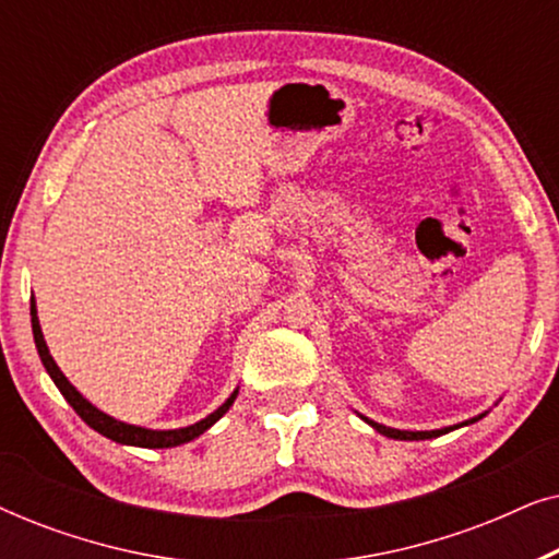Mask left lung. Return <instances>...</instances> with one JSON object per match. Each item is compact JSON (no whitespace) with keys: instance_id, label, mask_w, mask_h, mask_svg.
Wrapping results in <instances>:
<instances>
[{"instance_id":"1","label":"left lung","mask_w":559,"mask_h":559,"mask_svg":"<svg viewBox=\"0 0 559 559\" xmlns=\"http://www.w3.org/2000/svg\"><path fill=\"white\" fill-rule=\"evenodd\" d=\"M366 419V417H364ZM476 419H480V417H473L471 423H476ZM366 423H369L373 430L377 432H381V435H386V438H394V440H430V438H438V435H445V432H450V430H455V427H445V430H425V432H409V430H394V427H386V425H379V423H373V419H366ZM463 425H468V423H463Z\"/></svg>"}]
</instances>
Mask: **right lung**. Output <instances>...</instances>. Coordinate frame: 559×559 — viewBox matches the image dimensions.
<instances>
[{
    "label": "right lung",
    "mask_w": 559,
    "mask_h": 559,
    "mask_svg": "<svg viewBox=\"0 0 559 559\" xmlns=\"http://www.w3.org/2000/svg\"><path fill=\"white\" fill-rule=\"evenodd\" d=\"M29 316H33V335H35V346H37V354H40V361L45 366V371L50 373V379L56 381V386L60 389V394L66 396V402L71 404L75 409V415H79L83 423L88 427H94L96 432H102L104 438H109L114 442H121V445H136V448H175V445H182V442H190L195 440L198 435H203L209 430L211 425H216L221 417L226 415L228 407H231L236 394H239V389L228 396V400L221 404V407L209 415L201 423L190 425V427H180V430H144V427H136V425H127V423H119V419H114L109 415H104L102 409H96L94 404L88 400H83V394L75 389L71 381L63 377V371L58 369V364L52 361L48 346H45V338H43V331H40V320H37V310H35V300H29Z\"/></svg>",
    "instance_id": "1"
}]
</instances>
